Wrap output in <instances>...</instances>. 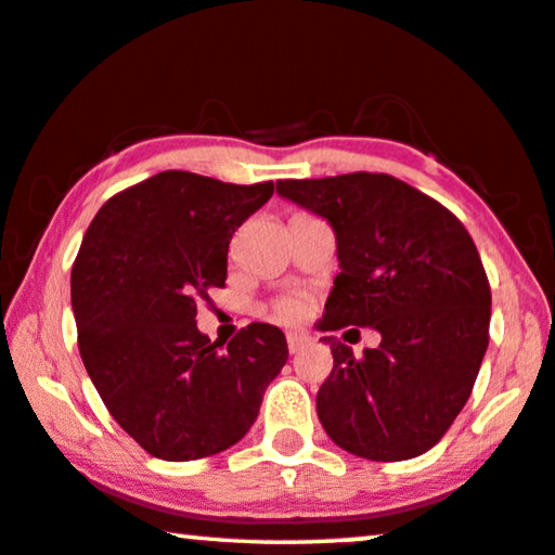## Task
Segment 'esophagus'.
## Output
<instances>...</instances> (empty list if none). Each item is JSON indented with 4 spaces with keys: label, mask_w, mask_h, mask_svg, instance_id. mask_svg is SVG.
Instances as JSON below:
<instances>
[{
    "label": "esophagus",
    "mask_w": 555,
    "mask_h": 555,
    "mask_svg": "<svg viewBox=\"0 0 555 555\" xmlns=\"http://www.w3.org/2000/svg\"><path fill=\"white\" fill-rule=\"evenodd\" d=\"M286 343H288V350H292V353H298V350L301 348H306L311 343V338L306 336V333H298V331H292L286 336Z\"/></svg>",
    "instance_id": "1"
}]
</instances>
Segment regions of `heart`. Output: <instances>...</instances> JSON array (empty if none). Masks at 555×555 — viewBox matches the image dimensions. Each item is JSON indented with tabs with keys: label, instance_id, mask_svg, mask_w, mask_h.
I'll return each instance as SVG.
<instances>
[{
	"label": "heart",
	"instance_id": "heart-1",
	"mask_svg": "<svg viewBox=\"0 0 555 555\" xmlns=\"http://www.w3.org/2000/svg\"><path fill=\"white\" fill-rule=\"evenodd\" d=\"M276 313L284 321H298L306 315V298L304 296H284L276 301Z\"/></svg>",
	"mask_w": 555,
	"mask_h": 555
}]
</instances>
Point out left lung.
Listing matches in <instances>:
<instances>
[{"instance_id":"8db88e82","label":"left lung","mask_w":555,"mask_h":555,"mask_svg":"<svg viewBox=\"0 0 555 555\" xmlns=\"http://www.w3.org/2000/svg\"><path fill=\"white\" fill-rule=\"evenodd\" d=\"M281 197L328 219L340 274L321 331L371 325L380 346L356 358L336 336L315 412L340 450L402 462L442 439L467 404L489 346L491 288L450 209L392 175L279 180Z\"/></svg>"}]
</instances>
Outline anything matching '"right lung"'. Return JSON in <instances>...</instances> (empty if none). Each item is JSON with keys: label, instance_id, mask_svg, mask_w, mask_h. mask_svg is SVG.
<instances>
[{"label": "right lung", "instance_id": "add662e5", "mask_svg": "<svg viewBox=\"0 0 555 555\" xmlns=\"http://www.w3.org/2000/svg\"><path fill=\"white\" fill-rule=\"evenodd\" d=\"M274 182L165 170L99 209L72 269L78 350L113 420L147 454L190 462L249 433L286 365L276 325L227 343L197 331V301L224 286L232 234Z\"/></svg>", "mask_w": 555, "mask_h": 555}]
</instances>
